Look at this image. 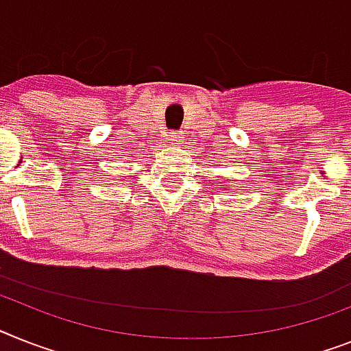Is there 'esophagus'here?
I'll list each match as a JSON object with an SVG mask.
<instances>
[{"label": "esophagus", "instance_id": "34e87169", "mask_svg": "<svg viewBox=\"0 0 351 351\" xmlns=\"http://www.w3.org/2000/svg\"><path fill=\"white\" fill-rule=\"evenodd\" d=\"M169 140H170V143L178 145L179 141H181V136H179L178 132H170V134H169Z\"/></svg>", "mask_w": 351, "mask_h": 351}]
</instances>
